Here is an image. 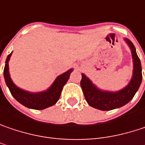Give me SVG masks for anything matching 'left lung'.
<instances>
[{
  "mask_svg": "<svg viewBox=\"0 0 145 145\" xmlns=\"http://www.w3.org/2000/svg\"><path fill=\"white\" fill-rule=\"evenodd\" d=\"M131 50L133 58V75L130 83L124 89L116 92L103 91L98 89L85 74H82L80 86L84 98L89 105L98 110L110 111L127 104L134 98L142 81V68L140 60L136 53L135 47L129 39H125Z\"/></svg>",
  "mask_w": 145,
  "mask_h": 145,
  "instance_id": "obj_1",
  "label": "left lung"
}]
</instances>
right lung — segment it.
<instances>
[{
	"instance_id": "1",
	"label": "right lung",
	"mask_w": 145,
	"mask_h": 145,
	"mask_svg": "<svg viewBox=\"0 0 145 145\" xmlns=\"http://www.w3.org/2000/svg\"><path fill=\"white\" fill-rule=\"evenodd\" d=\"M12 52L8 55L4 68V78L6 85L8 86L12 96L22 105L35 110H42L47 107L53 106L59 100L61 90L70 78V74L73 69L67 71L62 74L59 75L51 87L43 92L39 93H30L23 90L17 87L10 76L9 72V61Z\"/></svg>"
}]
</instances>
